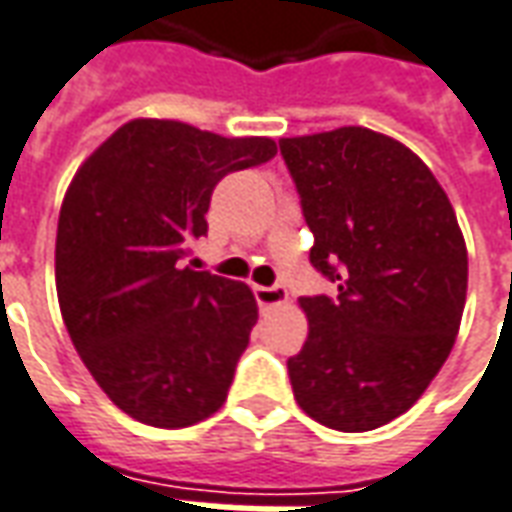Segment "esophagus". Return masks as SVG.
<instances>
[{
    "mask_svg": "<svg viewBox=\"0 0 512 512\" xmlns=\"http://www.w3.org/2000/svg\"><path fill=\"white\" fill-rule=\"evenodd\" d=\"M253 295H256V303L264 308L270 306H281L289 300V292H286L284 286H253Z\"/></svg>",
    "mask_w": 512,
    "mask_h": 512,
    "instance_id": "esophagus-1",
    "label": "esophagus"
}]
</instances>
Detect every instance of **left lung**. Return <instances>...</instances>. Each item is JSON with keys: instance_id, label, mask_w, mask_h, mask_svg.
<instances>
[{"instance_id": "8db88e82", "label": "left lung", "mask_w": 512, "mask_h": 512, "mask_svg": "<svg viewBox=\"0 0 512 512\" xmlns=\"http://www.w3.org/2000/svg\"><path fill=\"white\" fill-rule=\"evenodd\" d=\"M278 146L314 234L308 259L339 284L336 297H300L295 400L331 430H375L422 397L455 344L469 284L458 217L389 134L342 126Z\"/></svg>"}]
</instances>
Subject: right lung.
Returning <instances> with one entry per match:
<instances>
[{
  "label": "right lung",
  "instance_id": "1",
  "mask_svg": "<svg viewBox=\"0 0 512 512\" xmlns=\"http://www.w3.org/2000/svg\"><path fill=\"white\" fill-rule=\"evenodd\" d=\"M270 137L134 118L68 184L54 248L76 353L123 413L190 427L226 402L259 306L248 284L181 267L217 181L275 157Z\"/></svg>",
  "mask_w": 512,
  "mask_h": 512
}]
</instances>
